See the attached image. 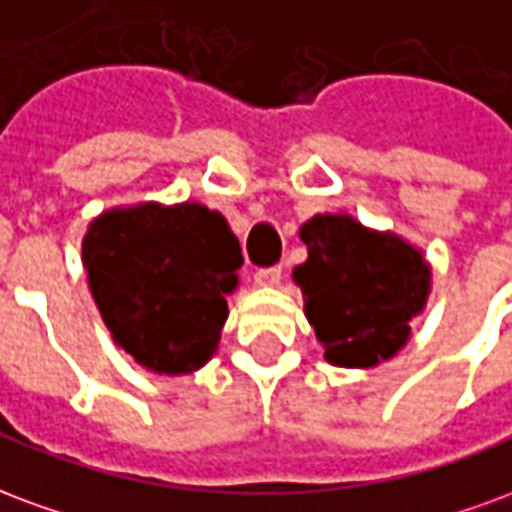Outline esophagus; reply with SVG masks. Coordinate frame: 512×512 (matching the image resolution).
<instances>
[{
  "mask_svg": "<svg viewBox=\"0 0 512 512\" xmlns=\"http://www.w3.org/2000/svg\"><path fill=\"white\" fill-rule=\"evenodd\" d=\"M253 281L259 283V286H278L281 283V267H261L253 275Z\"/></svg>",
  "mask_w": 512,
  "mask_h": 512,
  "instance_id": "34e87169",
  "label": "esophagus"
}]
</instances>
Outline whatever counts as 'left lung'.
Returning a JSON list of instances; mask_svg holds the SVG:
<instances>
[{
	"instance_id": "obj_1",
	"label": "left lung",
	"mask_w": 512,
	"mask_h": 512,
	"mask_svg": "<svg viewBox=\"0 0 512 512\" xmlns=\"http://www.w3.org/2000/svg\"><path fill=\"white\" fill-rule=\"evenodd\" d=\"M300 237L308 261L294 267V281L327 363L371 368L390 360L428 300L431 267L423 253L349 215H316Z\"/></svg>"
}]
</instances>
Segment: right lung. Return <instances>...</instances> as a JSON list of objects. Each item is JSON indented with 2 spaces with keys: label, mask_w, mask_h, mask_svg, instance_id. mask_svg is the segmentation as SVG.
Instances as JSON below:
<instances>
[{
  "label": "right lung",
  "mask_w": 512,
  "mask_h": 512,
  "mask_svg": "<svg viewBox=\"0 0 512 512\" xmlns=\"http://www.w3.org/2000/svg\"><path fill=\"white\" fill-rule=\"evenodd\" d=\"M92 297L125 352L155 374H193L229 316L242 251L220 212L185 201L108 210L81 245Z\"/></svg>",
  "instance_id": "add662e5"
}]
</instances>
